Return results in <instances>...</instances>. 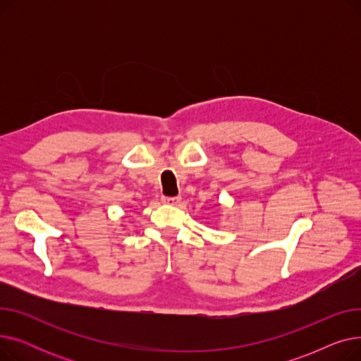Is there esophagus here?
I'll use <instances>...</instances> for the list:
<instances>
[{
	"label": "esophagus",
	"instance_id": "34e87169",
	"mask_svg": "<svg viewBox=\"0 0 361 361\" xmlns=\"http://www.w3.org/2000/svg\"><path fill=\"white\" fill-rule=\"evenodd\" d=\"M181 197L180 196H174V197H168V196H162V202L168 203V204H177L180 203Z\"/></svg>",
	"mask_w": 361,
	"mask_h": 361
}]
</instances>
